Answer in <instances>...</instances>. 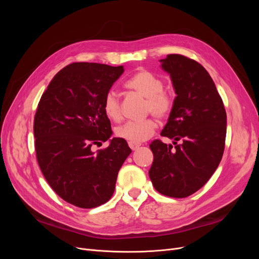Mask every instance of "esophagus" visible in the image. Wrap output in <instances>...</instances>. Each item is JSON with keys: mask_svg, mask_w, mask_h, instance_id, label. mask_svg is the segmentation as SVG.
<instances>
[{"mask_svg": "<svg viewBox=\"0 0 259 259\" xmlns=\"http://www.w3.org/2000/svg\"><path fill=\"white\" fill-rule=\"evenodd\" d=\"M129 147L132 149V150H138V149L141 147V144L140 143H133V142H129Z\"/></svg>", "mask_w": 259, "mask_h": 259, "instance_id": "1", "label": "esophagus"}]
</instances>
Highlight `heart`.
<instances>
[{"label":"heart","instance_id":"obj_1","mask_svg":"<svg viewBox=\"0 0 259 259\" xmlns=\"http://www.w3.org/2000/svg\"><path fill=\"white\" fill-rule=\"evenodd\" d=\"M125 87L146 99L144 110L146 114L153 113L159 118L167 117L174 107V95L164 89V81L155 73L147 69L135 71L125 83ZM105 115L113 121L121 119V107L117 94L110 90L103 100ZM157 128L153 117L128 121L115 129V135L128 142L141 143L150 139Z\"/></svg>","mask_w":259,"mask_h":259}]
</instances>
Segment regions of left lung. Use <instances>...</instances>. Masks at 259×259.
<instances>
[{"label":"left lung","instance_id":"1","mask_svg":"<svg viewBox=\"0 0 259 259\" xmlns=\"http://www.w3.org/2000/svg\"><path fill=\"white\" fill-rule=\"evenodd\" d=\"M159 62L176 93L160 135L174 140L175 146L159 140L150 144L154 159L149 176L159 193L184 198L199 190L219 167L227 114L212 77L199 63L181 54H168Z\"/></svg>","mask_w":259,"mask_h":259}]
</instances>
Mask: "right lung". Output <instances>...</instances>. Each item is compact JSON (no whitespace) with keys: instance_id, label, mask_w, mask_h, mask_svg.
I'll return each instance as SVG.
<instances>
[{"instance_id":"right-lung-1","label":"right lung","mask_w":259,"mask_h":259,"mask_svg":"<svg viewBox=\"0 0 259 259\" xmlns=\"http://www.w3.org/2000/svg\"><path fill=\"white\" fill-rule=\"evenodd\" d=\"M122 72V66L72 63L54 75L37 105L38 166L53 191L78 208L99 207L111 198L117 173L131 153L119 138L92 151L112 135L103 100Z\"/></svg>"}]
</instances>
